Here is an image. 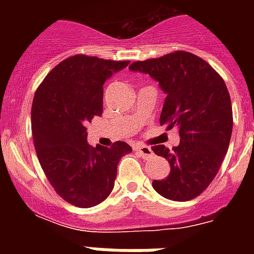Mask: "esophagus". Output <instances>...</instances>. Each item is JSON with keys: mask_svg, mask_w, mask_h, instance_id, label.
I'll return each mask as SVG.
<instances>
[{"mask_svg": "<svg viewBox=\"0 0 254 254\" xmlns=\"http://www.w3.org/2000/svg\"><path fill=\"white\" fill-rule=\"evenodd\" d=\"M135 151L138 153L143 159H151L153 158V150H151L150 146H146V145H138V146H135Z\"/></svg>", "mask_w": 254, "mask_h": 254, "instance_id": "1", "label": "esophagus"}]
</instances>
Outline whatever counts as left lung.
<instances>
[{
  "label": "left lung",
  "mask_w": 254,
  "mask_h": 254,
  "mask_svg": "<svg viewBox=\"0 0 254 254\" xmlns=\"http://www.w3.org/2000/svg\"><path fill=\"white\" fill-rule=\"evenodd\" d=\"M129 68L158 81L166 95L159 123L167 129L178 127L181 137L173 151L165 145L151 147L170 163L167 178L153 181V187L170 200L199 196L216 177L232 135V104L224 80L187 51L134 62Z\"/></svg>",
  "instance_id": "left-lung-1"
}]
</instances>
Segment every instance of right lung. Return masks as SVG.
<instances>
[{
	"mask_svg": "<svg viewBox=\"0 0 254 254\" xmlns=\"http://www.w3.org/2000/svg\"><path fill=\"white\" fill-rule=\"evenodd\" d=\"M127 64L129 61L69 57L53 68L34 96L31 127L39 163L58 195L80 208L109 196L120 159L131 153L123 141L92 147L85 127L103 113L105 80Z\"/></svg>",
	"mask_w": 254,
	"mask_h": 254,
	"instance_id": "add662e5",
	"label": "right lung"
}]
</instances>
